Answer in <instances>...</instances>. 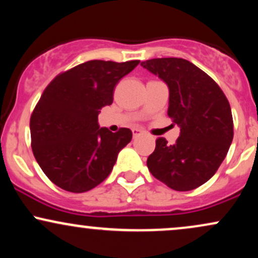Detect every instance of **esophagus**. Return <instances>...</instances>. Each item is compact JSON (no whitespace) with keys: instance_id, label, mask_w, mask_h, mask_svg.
<instances>
[{"instance_id":"34e87169","label":"esophagus","mask_w":258,"mask_h":258,"mask_svg":"<svg viewBox=\"0 0 258 258\" xmlns=\"http://www.w3.org/2000/svg\"><path fill=\"white\" fill-rule=\"evenodd\" d=\"M132 133H133V137H138V136L142 135V130H139V128H133V130H132Z\"/></svg>"}]
</instances>
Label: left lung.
Listing matches in <instances>:
<instances>
[{
    "instance_id": "1",
    "label": "left lung",
    "mask_w": 258,
    "mask_h": 258,
    "mask_svg": "<svg viewBox=\"0 0 258 258\" xmlns=\"http://www.w3.org/2000/svg\"><path fill=\"white\" fill-rule=\"evenodd\" d=\"M141 65L166 82L167 114L180 127L174 144L156 139L147 166L173 190L188 191L211 178L233 141V116L226 94L197 65L182 58H155Z\"/></svg>"
}]
</instances>
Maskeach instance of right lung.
<instances>
[{
  "instance_id": "add662e5",
  "label": "right lung",
  "mask_w": 258,
  "mask_h": 258,
  "mask_svg": "<svg viewBox=\"0 0 258 258\" xmlns=\"http://www.w3.org/2000/svg\"><path fill=\"white\" fill-rule=\"evenodd\" d=\"M138 64L86 61L60 73L44 88L30 117L31 148L44 174L59 188L85 193L110 174L132 132L99 127L98 114L112 103L117 82Z\"/></svg>"
}]
</instances>
